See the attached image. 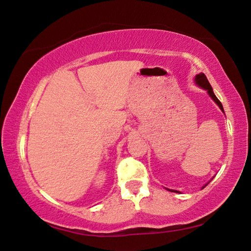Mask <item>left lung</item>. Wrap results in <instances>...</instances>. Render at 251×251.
Listing matches in <instances>:
<instances>
[{
    "instance_id": "left-lung-1",
    "label": "left lung",
    "mask_w": 251,
    "mask_h": 251,
    "mask_svg": "<svg viewBox=\"0 0 251 251\" xmlns=\"http://www.w3.org/2000/svg\"><path fill=\"white\" fill-rule=\"evenodd\" d=\"M194 82H195V84H198L200 88L201 89H203V90H205L207 92V94L209 95V98H211L214 102H215L216 104H217V106L221 108V111L223 112V113H225L224 112V108H223V105H222V103L220 102V100H218L217 98H216V95L214 94V92H213V89H212V86H211V84H209V82H208V80H207V78H206V75H205L204 74H199V75H195V78H194ZM206 184H208V183H206ZM205 184V185H206ZM204 185V186H205ZM203 186V188H204ZM202 188V189H203ZM167 190H169V191H173V192H179V191H175V190H170V189H167Z\"/></svg>"
}]
</instances>
